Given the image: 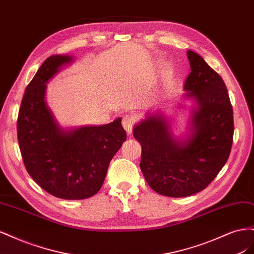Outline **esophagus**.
<instances>
[{
	"instance_id": "esophagus-1",
	"label": "esophagus",
	"mask_w": 254,
	"mask_h": 254,
	"mask_svg": "<svg viewBox=\"0 0 254 254\" xmlns=\"http://www.w3.org/2000/svg\"><path fill=\"white\" fill-rule=\"evenodd\" d=\"M135 123V117L132 114H126L125 117H123V121H122V124H123V127H124V129L127 131V133H131L132 132V128H133V125Z\"/></svg>"
}]
</instances>
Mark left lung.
<instances>
[{
	"label": "left lung",
	"instance_id": "8db88e82",
	"mask_svg": "<svg viewBox=\"0 0 254 254\" xmlns=\"http://www.w3.org/2000/svg\"><path fill=\"white\" fill-rule=\"evenodd\" d=\"M187 54L190 73L183 89L186 97L196 103L187 140L176 139L160 113L147 115L133 128L142 146L140 167L145 180L168 197L204 190L226 164L233 142V109L224 80L197 53Z\"/></svg>",
	"mask_w": 254,
	"mask_h": 254
}]
</instances>
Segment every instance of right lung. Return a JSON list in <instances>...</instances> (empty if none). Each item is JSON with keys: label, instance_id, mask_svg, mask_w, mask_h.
<instances>
[{"label": "right lung", "instance_id": "1", "mask_svg": "<svg viewBox=\"0 0 254 254\" xmlns=\"http://www.w3.org/2000/svg\"><path fill=\"white\" fill-rule=\"evenodd\" d=\"M73 57L53 55L26 87L17 122L18 142L29 176L49 194L67 200L95 195L110 161L126 141L122 119L65 130L45 103L48 81Z\"/></svg>", "mask_w": 254, "mask_h": 254}]
</instances>
